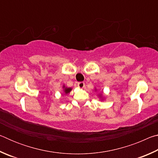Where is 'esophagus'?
<instances>
[{"label":"esophagus","instance_id":"1","mask_svg":"<svg viewBox=\"0 0 158 158\" xmlns=\"http://www.w3.org/2000/svg\"><path fill=\"white\" fill-rule=\"evenodd\" d=\"M77 85H78V86L79 88H80V89H84L85 86V84L84 82H79Z\"/></svg>","mask_w":158,"mask_h":158}]
</instances>
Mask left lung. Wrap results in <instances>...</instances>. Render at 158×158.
Masks as SVG:
<instances>
[{"label":"left lung","mask_w":158,"mask_h":158,"mask_svg":"<svg viewBox=\"0 0 158 158\" xmlns=\"http://www.w3.org/2000/svg\"><path fill=\"white\" fill-rule=\"evenodd\" d=\"M95 91H97V89H95ZM98 98L100 99V100L101 101H103V100H105V95H104L102 94V93H98Z\"/></svg>","instance_id":"left-lung-1"}]
</instances>
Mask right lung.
Segmentation results:
<instances>
[{"instance_id":"obj_1","label":"right lung","mask_w":158,"mask_h":158,"mask_svg":"<svg viewBox=\"0 0 158 158\" xmlns=\"http://www.w3.org/2000/svg\"><path fill=\"white\" fill-rule=\"evenodd\" d=\"M63 93H65V95H67V94H68L69 93H70V91L72 90H73V89H72V88H68V87H66L65 85V84H63Z\"/></svg>"}]
</instances>
